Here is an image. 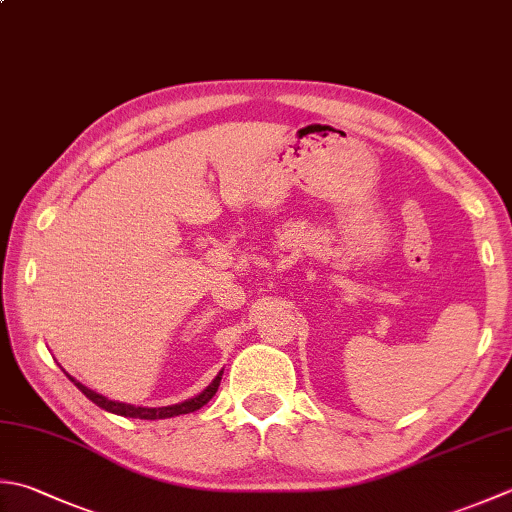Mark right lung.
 <instances>
[{
  "label": "right lung",
  "mask_w": 512,
  "mask_h": 512,
  "mask_svg": "<svg viewBox=\"0 0 512 512\" xmlns=\"http://www.w3.org/2000/svg\"><path fill=\"white\" fill-rule=\"evenodd\" d=\"M222 375L224 370H219L217 377L210 382L202 393L186 399V402H179V404H173V406H157V408H148V406H133V404H126V402H115V399H108L104 395L95 393V390H90L88 386H84L82 382H77L75 377L68 379L73 382L82 393L90 399V402L97 404L99 408L108 410V413H115V415H122V417H133V419H168V417H177V415H186V413H195V410L202 408L204 404H208L210 399H213V395L217 393L219 388V382H222Z\"/></svg>",
  "instance_id": "1"
}]
</instances>
